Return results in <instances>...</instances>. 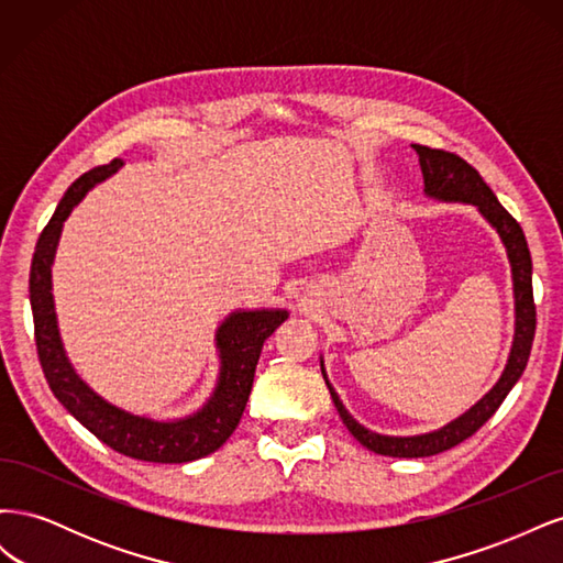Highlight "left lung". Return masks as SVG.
I'll return each instance as SVG.
<instances>
[{
	"mask_svg": "<svg viewBox=\"0 0 563 563\" xmlns=\"http://www.w3.org/2000/svg\"><path fill=\"white\" fill-rule=\"evenodd\" d=\"M420 162V172L424 180V195L439 199V201H460L472 203L479 209V213L488 220L490 228L500 234L505 244L509 267H512V286H515V340L512 350H509L507 364L498 383L493 385L486 395L476 401L470 411H465L460 418L451 420L444 428H439L428 434L416 437H387L366 430L364 424L356 422L347 408L335 395L333 385L327 378L321 362V376L327 380V387L331 391V399L338 408L340 418H343L345 428L352 432V437L360 441L373 453L389 455V457H428L437 455L441 451H449L457 446L460 441L472 437L482 424L498 411V406L509 395V389L517 385L521 373L526 368L528 354H531L533 335H536V302H533V263L531 251H528L526 236L521 225L509 216L498 197L493 195L490 187L484 183L476 168H472L463 157L453 155L446 150H432L428 145H411Z\"/></svg>",
	"mask_w": 563,
	"mask_h": 563,
	"instance_id": "obj_1",
	"label": "left lung"
}]
</instances>
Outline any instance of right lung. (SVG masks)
Segmentation results:
<instances>
[{"label":"right lung","mask_w":563,"mask_h":563,"mask_svg":"<svg viewBox=\"0 0 563 563\" xmlns=\"http://www.w3.org/2000/svg\"><path fill=\"white\" fill-rule=\"evenodd\" d=\"M122 166V159H112L110 164L96 166L79 176L67 187L56 213L51 216L48 225L40 234L30 267V305L32 319H35L40 364L56 399L110 449L135 460H145V463H190V460L218 451L236 430L251 395L263 343L282 321L288 319V312L236 310L225 317L216 331V350L220 356L218 383L207 404L192 416L155 420L124 411L100 397L87 380H81L65 354L54 294H51V265H54L67 216L93 185L103 183Z\"/></svg>","instance_id":"right-lung-1"}]
</instances>
